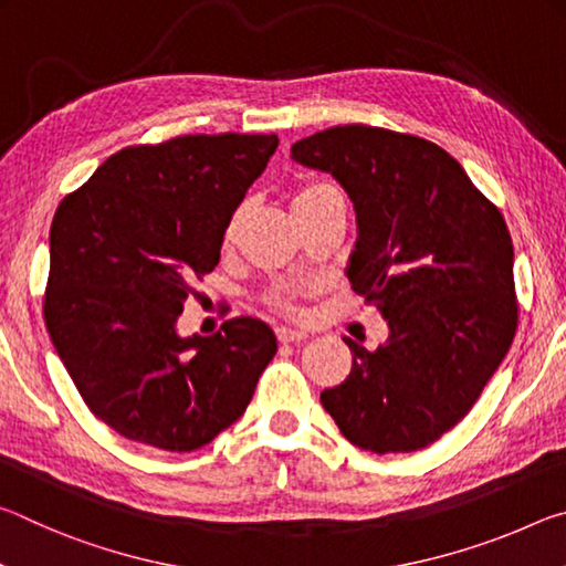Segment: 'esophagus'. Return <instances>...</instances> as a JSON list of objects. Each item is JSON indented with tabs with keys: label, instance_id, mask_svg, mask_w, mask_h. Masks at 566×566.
<instances>
[{
	"label": "esophagus",
	"instance_id": "1",
	"mask_svg": "<svg viewBox=\"0 0 566 566\" xmlns=\"http://www.w3.org/2000/svg\"><path fill=\"white\" fill-rule=\"evenodd\" d=\"M276 339L282 344H300L306 339V332L290 329V327H276Z\"/></svg>",
	"mask_w": 566,
	"mask_h": 566
}]
</instances>
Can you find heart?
<instances>
[{
  "label": "heart",
  "mask_w": 566,
  "mask_h": 566,
  "mask_svg": "<svg viewBox=\"0 0 566 566\" xmlns=\"http://www.w3.org/2000/svg\"><path fill=\"white\" fill-rule=\"evenodd\" d=\"M324 189H332V187H327V185H306V187H302L300 191H296L294 195V199H292V209L296 212V209H302L306 202H310L312 197H317L319 191H324ZM242 219H244V209H239V212H234V217L229 219V224H227V239H232L234 234H237V229H239V224H242ZM266 302H270L274 310H280V312H294L296 306H294V296H292V292L290 290H284V286H276V290H272L270 294H266Z\"/></svg>",
  "instance_id": "b5f03b06"
}]
</instances>
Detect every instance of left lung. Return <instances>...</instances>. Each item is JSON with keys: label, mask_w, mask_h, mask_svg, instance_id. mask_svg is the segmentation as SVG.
Wrapping results in <instances>:
<instances>
[{"label": "left lung", "mask_w": 566, "mask_h": 566, "mask_svg": "<svg viewBox=\"0 0 566 566\" xmlns=\"http://www.w3.org/2000/svg\"><path fill=\"white\" fill-rule=\"evenodd\" d=\"M357 212L347 276L389 324L377 349L344 337L352 371L322 391L339 432L377 454L417 452L467 417L510 352L520 306L510 229L434 142L367 124L292 145Z\"/></svg>", "instance_id": "left-lung-1"}]
</instances>
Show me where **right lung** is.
Instances as JSON below:
<instances>
[{"label": "right lung", "mask_w": 566, "mask_h": 566, "mask_svg": "<svg viewBox=\"0 0 566 566\" xmlns=\"http://www.w3.org/2000/svg\"><path fill=\"white\" fill-rule=\"evenodd\" d=\"M276 134H185L119 149L66 195L50 229L44 322L92 415L132 442L195 452L244 415L276 337L234 317L179 337L219 264L234 209Z\"/></svg>", "instance_id": "add662e5"}]
</instances>
